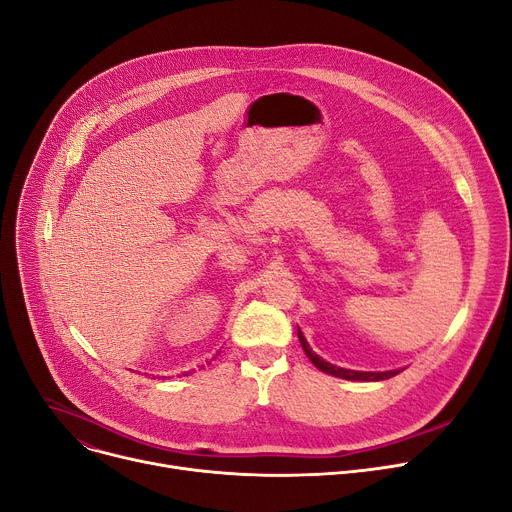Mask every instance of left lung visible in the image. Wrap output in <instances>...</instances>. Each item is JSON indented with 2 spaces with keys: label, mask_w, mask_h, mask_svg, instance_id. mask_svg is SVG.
I'll list each match as a JSON object with an SVG mask.
<instances>
[{
  "label": "left lung",
  "mask_w": 512,
  "mask_h": 512,
  "mask_svg": "<svg viewBox=\"0 0 512 512\" xmlns=\"http://www.w3.org/2000/svg\"><path fill=\"white\" fill-rule=\"evenodd\" d=\"M297 336H299V342L305 350V355L309 357V361L328 375H334V377H340V379H346V381H383V379H389V377L398 375L402 371V369H398V371H352V369H342V367H336V365L324 361L320 355H316V352H313L311 346L307 344V340H305V336L299 328H297Z\"/></svg>",
  "instance_id": "8db88e82"
}]
</instances>
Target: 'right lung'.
<instances>
[{
  "label": "right lung",
  "mask_w": 512,
  "mask_h": 512,
  "mask_svg": "<svg viewBox=\"0 0 512 512\" xmlns=\"http://www.w3.org/2000/svg\"><path fill=\"white\" fill-rule=\"evenodd\" d=\"M184 375H186V373H184Z\"/></svg>",
  "instance_id": "1"
}]
</instances>
